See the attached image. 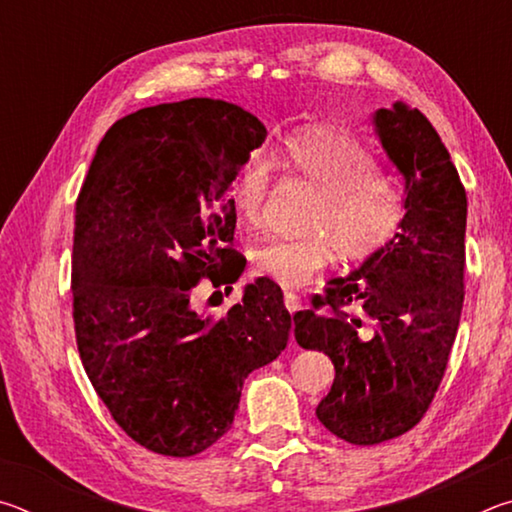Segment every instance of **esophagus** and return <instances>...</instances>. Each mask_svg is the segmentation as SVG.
I'll return each mask as SVG.
<instances>
[{"label": "esophagus", "instance_id": "obj_1", "mask_svg": "<svg viewBox=\"0 0 512 512\" xmlns=\"http://www.w3.org/2000/svg\"><path fill=\"white\" fill-rule=\"evenodd\" d=\"M284 307L289 309V314H296V311L302 309V302H300V298L296 296V293L284 291Z\"/></svg>", "mask_w": 512, "mask_h": 512}]
</instances>
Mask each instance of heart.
I'll list each match as a JSON object with an SVG mask.
<instances>
[{"instance_id":"obj_1","label":"heart","mask_w":512,"mask_h":512,"mask_svg":"<svg viewBox=\"0 0 512 512\" xmlns=\"http://www.w3.org/2000/svg\"><path fill=\"white\" fill-rule=\"evenodd\" d=\"M284 162L325 194L314 230L323 235L273 237L253 250V268L282 287H302L332 262V250L345 259H363L393 241L404 219L402 196L381 178L372 155L359 142L334 133H302L289 140ZM271 185V167L253 155L235 180L232 205L244 223L262 219Z\"/></svg>"}]
</instances>
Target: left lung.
Masks as SVG:
<instances>
[{
	"label": "left lung",
	"mask_w": 512,
	"mask_h": 512,
	"mask_svg": "<svg viewBox=\"0 0 512 512\" xmlns=\"http://www.w3.org/2000/svg\"><path fill=\"white\" fill-rule=\"evenodd\" d=\"M370 124L404 185L400 230L293 316L300 348L325 352L336 370L316 418L352 445L384 443L420 422L463 309L467 196L445 144L404 101L372 112Z\"/></svg>",
	"instance_id": "8db88e82"
}]
</instances>
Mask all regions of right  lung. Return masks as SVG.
I'll return each instance as SVG.
<instances>
[{"instance_id": "1", "label": "right lung", "mask_w": 512, "mask_h": 512, "mask_svg": "<svg viewBox=\"0 0 512 512\" xmlns=\"http://www.w3.org/2000/svg\"><path fill=\"white\" fill-rule=\"evenodd\" d=\"M264 140L262 121L237 103L142 108L112 124L76 201L83 368L119 427L155 454L214 445L232 427L246 377L287 348L291 314L264 277L223 316L198 314L189 296L228 264L232 189Z\"/></svg>"}]
</instances>
